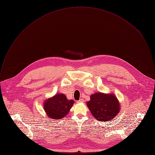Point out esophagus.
<instances>
[{
	"instance_id": "34e87169",
	"label": "esophagus",
	"mask_w": 155,
	"mask_h": 155,
	"mask_svg": "<svg viewBox=\"0 0 155 155\" xmlns=\"http://www.w3.org/2000/svg\"><path fill=\"white\" fill-rule=\"evenodd\" d=\"M84 102L83 99H80L79 101H77V103H81V102Z\"/></svg>"
}]
</instances>
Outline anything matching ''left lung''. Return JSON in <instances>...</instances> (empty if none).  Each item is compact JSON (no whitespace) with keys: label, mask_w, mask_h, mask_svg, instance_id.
Returning a JSON list of instances; mask_svg holds the SVG:
<instances>
[{"label":"left lung","mask_w":155,"mask_h":155,"mask_svg":"<svg viewBox=\"0 0 155 155\" xmlns=\"http://www.w3.org/2000/svg\"><path fill=\"white\" fill-rule=\"evenodd\" d=\"M87 105L93 117L101 121L112 120L120 112V104L113 94L96 93L91 96Z\"/></svg>","instance_id":"8db88e82"}]
</instances>
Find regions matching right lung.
I'll return each instance as SVG.
<instances>
[{
    "instance_id": "add662e5",
    "label": "right lung",
    "mask_w": 155,
    "mask_h": 155,
    "mask_svg": "<svg viewBox=\"0 0 155 155\" xmlns=\"http://www.w3.org/2000/svg\"><path fill=\"white\" fill-rule=\"evenodd\" d=\"M74 103V100H68L65 94H58L45 102L44 110L51 119L59 120L68 115Z\"/></svg>"
}]
</instances>
